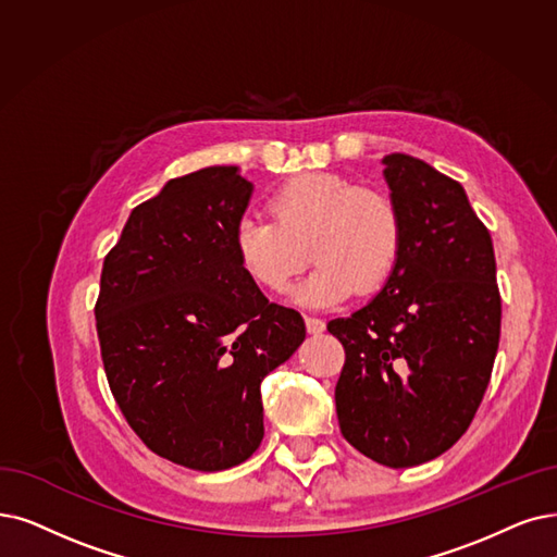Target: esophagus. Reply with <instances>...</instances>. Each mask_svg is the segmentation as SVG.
<instances>
[{"label":"esophagus","mask_w":557,"mask_h":557,"mask_svg":"<svg viewBox=\"0 0 557 557\" xmlns=\"http://www.w3.org/2000/svg\"><path fill=\"white\" fill-rule=\"evenodd\" d=\"M304 322H306V329H308V333H322L324 331V320H320V318H310V315H306L304 318Z\"/></svg>","instance_id":"obj_1"}]
</instances>
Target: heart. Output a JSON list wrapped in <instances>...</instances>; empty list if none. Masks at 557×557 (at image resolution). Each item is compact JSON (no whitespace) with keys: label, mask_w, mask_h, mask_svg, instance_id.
Returning <instances> with one entry per match:
<instances>
[{"label":"heart","mask_w":557,"mask_h":557,"mask_svg":"<svg viewBox=\"0 0 557 557\" xmlns=\"http://www.w3.org/2000/svg\"><path fill=\"white\" fill-rule=\"evenodd\" d=\"M267 219L242 214L233 228L239 270L267 293H283L304 270L306 249L318 262L295 293L304 306H331L376 293L403 253V216L393 198L359 189L333 173H301L276 187Z\"/></svg>","instance_id":"heart-1"}]
</instances>
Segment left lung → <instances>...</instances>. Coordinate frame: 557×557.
Listing matches in <instances>:
<instances>
[{
	"mask_svg": "<svg viewBox=\"0 0 557 557\" xmlns=\"http://www.w3.org/2000/svg\"><path fill=\"white\" fill-rule=\"evenodd\" d=\"M403 253L368 306L326 324L345 347L343 436L409 469L453 448L492 380L500 341L494 244L453 177L411 154L384 158Z\"/></svg>",
	"mask_w": 557,
	"mask_h": 557,
	"instance_id": "8db88e82",
	"label": "left lung"
}]
</instances>
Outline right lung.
<instances>
[{"label": "right lung", "instance_id": "obj_1", "mask_svg": "<svg viewBox=\"0 0 557 557\" xmlns=\"http://www.w3.org/2000/svg\"><path fill=\"white\" fill-rule=\"evenodd\" d=\"M253 185L237 166L173 177L132 210L102 264L96 326L107 382L146 446L224 471L260 446V382L306 338L239 270L233 228Z\"/></svg>", "mask_w": 557, "mask_h": 557}]
</instances>
